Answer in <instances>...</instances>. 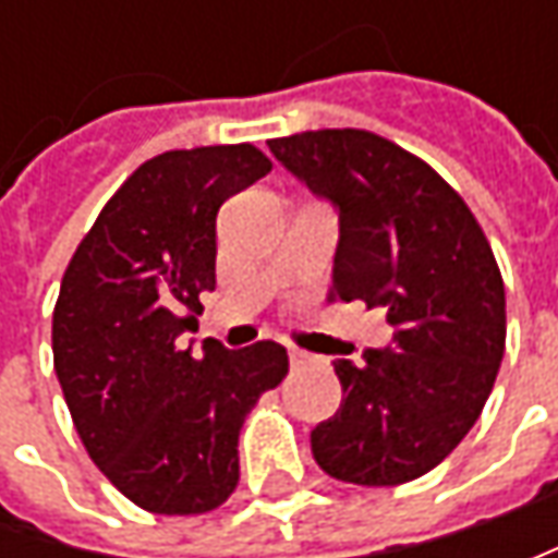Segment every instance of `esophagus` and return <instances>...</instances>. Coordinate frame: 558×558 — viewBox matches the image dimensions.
<instances>
[{"label":"esophagus","instance_id":"1","mask_svg":"<svg viewBox=\"0 0 558 558\" xmlns=\"http://www.w3.org/2000/svg\"><path fill=\"white\" fill-rule=\"evenodd\" d=\"M289 360H291V366H307V363H313L316 356L307 354V351H301V348H289Z\"/></svg>","mask_w":558,"mask_h":558}]
</instances>
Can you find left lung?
Here are the masks:
<instances>
[{
    "label": "left lung",
    "instance_id": "1",
    "mask_svg": "<svg viewBox=\"0 0 558 558\" xmlns=\"http://www.w3.org/2000/svg\"><path fill=\"white\" fill-rule=\"evenodd\" d=\"M276 161L338 210L329 301L388 313L395 338L335 360L341 407L311 432L338 482L391 487L432 472L494 388L506 291L494 251L460 195L416 155L366 130L269 140Z\"/></svg>",
    "mask_w": 558,
    "mask_h": 558
}]
</instances>
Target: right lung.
<instances>
[{"instance_id": "obj_1", "label": "right lung", "mask_w": 558, "mask_h": 558, "mask_svg": "<svg viewBox=\"0 0 558 558\" xmlns=\"http://www.w3.org/2000/svg\"><path fill=\"white\" fill-rule=\"evenodd\" d=\"M272 170L254 145H204L145 161L101 207L64 269L54 373L101 475L158 515H198L239 484V432L289 373L276 341L229 351L198 332L217 286V210Z\"/></svg>"}]
</instances>
